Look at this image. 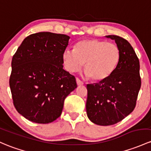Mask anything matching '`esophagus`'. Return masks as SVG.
<instances>
[{
    "label": "esophagus",
    "mask_w": 151,
    "mask_h": 151,
    "mask_svg": "<svg viewBox=\"0 0 151 151\" xmlns=\"http://www.w3.org/2000/svg\"><path fill=\"white\" fill-rule=\"evenodd\" d=\"M76 80H77V85H83V82H82V81H81L80 79L78 78V77H77V78H76Z\"/></svg>",
    "instance_id": "obj_1"
}]
</instances>
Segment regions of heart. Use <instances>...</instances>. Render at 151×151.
Here are the masks:
<instances>
[{"instance_id":"obj_1","label":"heart","mask_w":151,"mask_h":151,"mask_svg":"<svg viewBox=\"0 0 151 151\" xmlns=\"http://www.w3.org/2000/svg\"><path fill=\"white\" fill-rule=\"evenodd\" d=\"M120 51L114 43L96 39H85L74 45V50L63 52V61L70 72L80 71L85 63V72L89 78L101 81L114 70L119 60Z\"/></svg>"}]
</instances>
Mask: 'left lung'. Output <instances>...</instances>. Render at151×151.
<instances>
[{
  "mask_svg": "<svg viewBox=\"0 0 151 151\" xmlns=\"http://www.w3.org/2000/svg\"><path fill=\"white\" fill-rule=\"evenodd\" d=\"M119 60L111 74L98 83L88 84L86 111L92 122L101 126L118 123L133 111L141 87L139 61L129 42L117 35Z\"/></svg>",
  "mask_w": 151,
  "mask_h": 151,
  "instance_id": "left-lung-1",
  "label": "left lung"
}]
</instances>
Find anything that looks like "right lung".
I'll use <instances>...</instances> for the list:
<instances>
[{
	"label": "right lung",
	"mask_w": 151,
	"mask_h": 151,
	"mask_svg": "<svg viewBox=\"0 0 151 151\" xmlns=\"http://www.w3.org/2000/svg\"><path fill=\"white\" fill-rule=\"evenodd\" d=\"M69 37L42 32L27 36L12 61L9 80L13 103L27 119L48 124L61 116L66 96L77 87L63 68Z\"/></svg>",
	"instance_id": "obj_1"
}]
</instances>
